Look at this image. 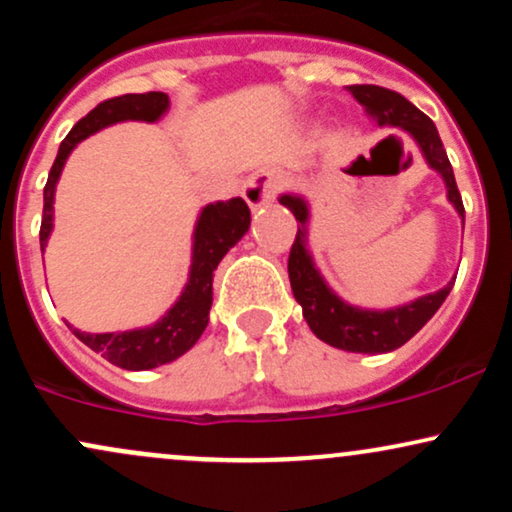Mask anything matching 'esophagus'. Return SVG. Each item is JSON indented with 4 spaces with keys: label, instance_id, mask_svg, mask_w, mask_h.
<instances>
[{
    "label": "esophagus",
    "instance_id": "obj_1",
    "mask_svg": "<svg viewBox=\"0 0 512 512\" xmlns=\"http://www.w3.org/2000/svg\"><path fill=\"white\" fill-rule=\"evenodd\" d=\"M276 190H279V178H276L272 170H257V173L245 182L243 197L245 202H248V207L255 211L272 202L276 197Z\"/></svg>",
    "mask_w": 512,
    "mask_h": 512
}]
</instances>
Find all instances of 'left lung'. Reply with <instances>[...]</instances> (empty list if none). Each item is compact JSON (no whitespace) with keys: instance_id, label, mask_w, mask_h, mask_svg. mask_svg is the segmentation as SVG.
Returning a JSON list of instances; mask_svg holds the SVG:
<instances>
[{"instance_id":"8db88e82","label":"left lung","mask_w":512,"mask_h":512,"mask_svg":"<svg viewBox=\"0 0 512 512\" xmlns=\"http://www.w3.org/2000/svg\"><path fill=\"white\" fill-rule=\"evenodd\" d=\"M354 98L368 115L378 122L380 127H397L404 134L414 137L421 146L428 166L443 175L445 187H448V199L457 214L464 221V207L460 190H457L455 173L445 154L443 142L438 137V129L428 115L421 113L416 105H411L402 93L390 91V88L373 84L349 86ZM279 202L293 211L298 221V233L289 252V279L296 301L301 303L303 317L317 339L342 351H354V354H387L402 344H407L421 327L436 315L448 293V286L428 296L416 298L407 305H399L392 310H363L356 305L344 303L342 298L325 284L320 272L315 269L313 255L308 250V204L296 195H281Z\"/></svg>"}]
</instances>
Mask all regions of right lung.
<instances>
[{"label":"right lung","mask_w":512,"mask_h":512,"mask_svg":"<svg viewBox=\"0 0 512 512\" xmlns=\"http://www.w3.org/2000/svg\"><path fill=\"white\" fill-rule=\"evenodd\" d=\"M168 96L161 91L149 93H125V96L108 98L98 103L86 117L76 122L72 132L64 137L57 151L55 163H52L48 185L43 192V223H40V250L48 245L52 231V202H55V187L60 180L64 161L72 154V149L81 139L91 137L98 129L115 125L125 120L156 122L158 117L168 110ZM250 228V209L245 199L233 197L228 202L207 204L199 214L195 226V245H192V267L190 279H187L185 291L178 303L158 320L156 325L144 327V330L129 332H108V334H88L74 330L76 337L84 342L88 349L101 354L105 361L125 370H149L163 363L175 361V358L190 351L202 337L204 327L209 322V308L214 301L211 281L228 250L248 233Z\"/></svg>","instance_id":"right-lung-1"}]
</instances>
